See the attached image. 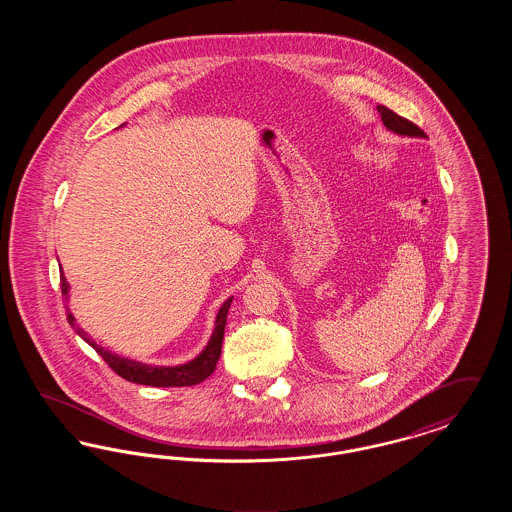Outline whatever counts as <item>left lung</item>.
I'll use <instances>...</instances> for the list:
<instances>
[{
	"mask_svg": "<svg viewBox=\"0 0 512 512\" xmlns=\"http://www.w3.org/2000/svg\"><path fill=\"white\" fill-rule=\"evenodd\" d=\"M376 109H378V113L382 117L384 126L391 130V132H395L399 136H409V138H426L424 130H420L414 122L407 121L405 117H399L397 113H393L391 109H388L386 105H378Z\"/></svg>",
	"mask_w": 512,
	"mask_h": 512,
	"instance_id": "left-lung-1",
	"label": "left lung"
}]
</instances>
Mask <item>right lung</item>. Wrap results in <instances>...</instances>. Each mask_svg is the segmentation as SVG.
I'll use <instances>...</instances> for the list:
<instances>
[{"mask_svg": "<svg viewBox=\"0 0 512 512\" xmlns=\"http://www.w3.org/2000/svg\"><path fill=\"white\" fill-rule=\"evenodd\" d=\"M61 293L65 297L69 295V284L63 276V270H61ZM230 303H232V297L226 299L224 305L220 307L219 315L215 320V330H213V336L207 343V347L195 357L194 361L178 366L144 365V363H138V361H132L126 357H119V355L99 347L96 341H92V338L74 322L71 311H67V320L73 326L74 332L86 343H90L98 351L99 357L124 380L142 384V386H155V388H184V386H195V384L203 382L205 378H209L215 372V366L220 357V347L224 340V326H226Z\"/></svg>", "mask_w": 512, "mask_h": 512, "instance_id": "1", "label": "right lung"}]
</instances>
